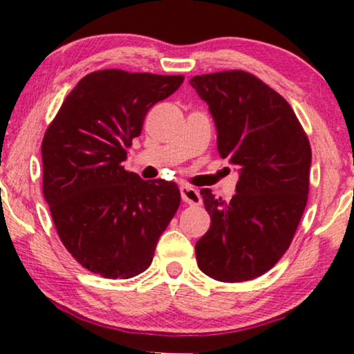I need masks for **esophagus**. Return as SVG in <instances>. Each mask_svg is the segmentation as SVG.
I'll list each match as a JSON object with an SVG mask.
<instances>
[{
    "instance_id": "1",
    "label": "esophagus",
    "mask_w": 354,
    "mask_h": 354,
    "mask_svg": "<svg viewBox=\"0 0 354 354\" xmlns=\"http://www.w3.org/2000/svg\"><path fill=\"white\" fill-rule=\"evenodd\" d=\"M180 195H182V200L190 206H198V205H201V201H203L200 192L193 187H182Z\"/></svg>"
}]
</instances>
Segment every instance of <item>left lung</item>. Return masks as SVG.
I'll list each match as a JSON object with an SVG mask.
<instances>
[{"instance_id": "left-lung-1", "label": "left lung", "mask_w": 354, "mask_h": 354, "mask_svg": "<svg viewBox=\"0 0 354 354\" xmlns=\"http://www.w3.org/2000/svg\"><path fill=\"white\" fill-rule=\"evenodd\" d=\"M217 129V149L239 167L230 201L200 192L211 227L196 263L219 282H245L272 269L292 243L308 203L311 145L285 98L245 71L195 75Z\"/></svg>"}]
</instances>
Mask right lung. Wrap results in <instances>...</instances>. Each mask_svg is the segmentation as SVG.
<instances>
[{
    "label": "right lung",
    "instance_id": "1",
    "mask_svg": "<svg viewBox=\"0 0 354 354\" xmlns=\"http://www.w3.org/2000/svg\"><path fill=\"white\" fill-rule=\"evenodd\" d=\"M182 82V75L91 72L48 125L43 196L62 245L90 272L104 279L142 274L178 209L176 183L143 180L122 162L149 108Z\"/></svg>",
    "mask_w": 354,
    "mask_h": 354
}]
</instances>
